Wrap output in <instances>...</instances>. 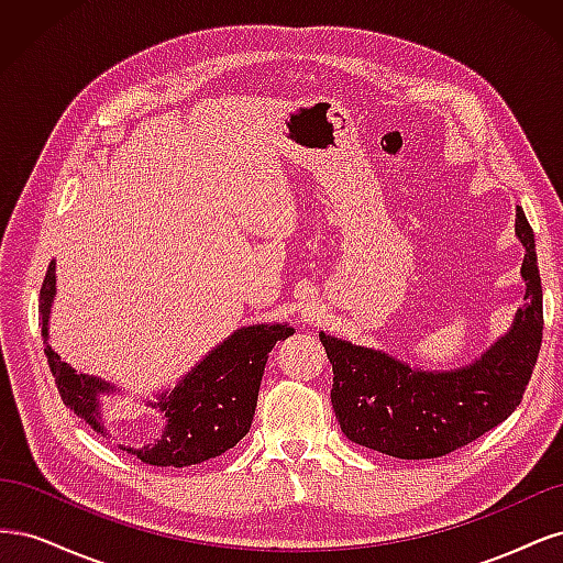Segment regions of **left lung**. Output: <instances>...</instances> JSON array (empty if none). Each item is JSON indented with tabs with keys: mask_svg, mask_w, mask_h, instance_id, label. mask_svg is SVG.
<instances>
[{
	"mask_svg": "<svg viewBox=\"0 0 563 563\" xmlns=\"http://www.w3.org/2000/svg\"><path fill=\"white\" fill-rule=\"evenodd\" d=\"M515 230L526 246V302L512 331L472 366L413 371L383 352L319 333L333 366V411L350 441L391 457L428 460L472 444L515 413L542 343V286L521 207Z\"/></svg>",
	"mask_w": 563,
	"mask_h": 563,
	"instance_id": "1",
	"label": "left lung"
}]
</instances>
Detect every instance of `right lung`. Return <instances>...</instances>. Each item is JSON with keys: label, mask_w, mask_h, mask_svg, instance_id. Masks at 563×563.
<instances>
[{"label": "right lung", "mask_w": 563, "mask_h": 563, "mask_svg": "<svg viewBox=\"0 0 563 563\" xmlns=\"http://www.w3.org/2000/svg\"><path fill=\"white\" fill-rule=\"evenodd\" d=\"M54 294L56 267L51 263L40 288L44 354L63 404L100 432L96 397L108 385L63 364L60 356L51 350L46 323ZM288 335H294V329H288L286 323L275 327L261 323L232 333L172 395H162L157 406L166 413V430L155 444L124 451L155 467H187L230 451L251 430L267 354L277 340H286Z\"/></svg>", "instance_id": "right-lung-1"}]
</instances>
